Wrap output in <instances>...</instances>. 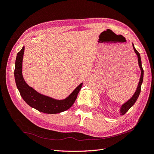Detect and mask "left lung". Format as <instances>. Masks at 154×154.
Listing matches in <instances>:
<instances>
[{
    "label": "left lung",
    "mask_w": 154,
    "mask_h": 154,
    "mask_svg": "<svg viewBox=\"0 0 154 154\" xmlns=\"http://www.w3.org/2000/svg\"><path fill=\"white\" fill-rule=\"evenodd\" d=\"M133 46H134V51L136 53L137 56L138 57V62H139V65L140 67V70H141V75H140V81L139 82V84H138V87H137V89L136 91L135 94H134V96H133L129 100L126 102L124 104H123L121 107V109H120V113H121V115H124L125 114L126 112L130 109L131 107H132L134 106V103H135L136 100H137L140 93V90H141V85H142V83L143 81V75H144V70L142 67V64H141V60H140V54L137 52V51L135 48L134 47V45H133Z\"/></svg>",
    "instance_id": "8db88e82"
}]
</instances>
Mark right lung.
Segmentation results:
<instances>
[{"label":"right lung","instance_id":"right-lung-1","mask_svg":"<svg viewBox=\"0 0 154 154\" xmlns=\"http://www.w3.org/2000/svg\"><path fill=\"white\" fill-rule=\"evenodd\" d=\"M24 51V47H23L17 54L14 70L16 85L24 100L30 107L45 113H60L69 109L76 100L78 94L82 88V83L67 98L61 100L53 99L37 93L32 87L28 86L23 77L22 65Z\"/></svg>","mask_w":154,"mask_h":154}]
</instances>
